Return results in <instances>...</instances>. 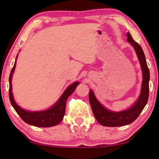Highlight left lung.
I'll use <instances>...</instances> for the list:
<instances>
[{
	"mask_svg": "<svg viewBox=\"0 0 159 159\" xmlns=\"http://www.w3.org/2000/svg\"><path fill=\"white\" fill-rule=\"evenodd\" d=\"M127 41L135 50L143 71L141 92L138 101L131 108L120 112H114L108 110L107 108L102 106L96 99L93 90H90L89 93V100H90L93 114L98 122L106 127H120V126H125L133 122L139 116L148 100L150 71L146 60H145L144 52L140 45L133 40L129 32L127 33Z\"/></svg>",
	"mask_w": 159,
	"mask_h": 159,
	"instance_id": "left-lung-1",
	"label": "left lung"
}]
</instances>
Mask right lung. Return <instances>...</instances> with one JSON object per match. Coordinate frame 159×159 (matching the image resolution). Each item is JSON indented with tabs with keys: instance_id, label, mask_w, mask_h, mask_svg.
<instances>
[{
	"instance_id": "add662e5",
	"label": "right lung",
	"mask_w": 159,
	"mask_h": 159,
	"mask_svg": "<svg viewBox=\"0 0 159 159\" xmlns=\"http://www.w3.org/2000/svg\"><path fill=\"white\" fill-rule=\"evenodd\" d=\"M17 56L18 55L16 56V58ZM16 58L9 76V99L12 106L21 117V119L28 125L38 127H49L58 125L64 118L66 100L69 95L72 94L75 91L76 88L79 84V82H74L70 86H69L55 105L48 109L40 111H29L24 110L16 103L12 94L11 80L13 73L16 67Z\"/></svg>"
}]
</instances>
